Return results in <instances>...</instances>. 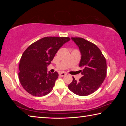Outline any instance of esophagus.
<instances>
[{
    "mask_svg": "<svg viewBox=\"0 0 126 126\" xmlns=\"http://www.w3.org/2000/svg\"><path fill=\"white\" fill-rule=\"evenodd\" d=\"M66 74H67V73H65V72H61V73H59V76L61 77L65 76Z\"/></svg>",
    "mask_w": 126,
    "mask_h": 126,
    "instance_id": "obj_1",
    "label": "esophagus"
}]
</instances>
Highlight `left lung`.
Returning <instances> with one entry per match:
<instances>
[{"label": "left lung", "instance_id": "1", "mask_svg": "<svg viewBox=\"0 0 126 126\" xmlns=\"http://www.w3.org/2000/svg\"><path fill=\"white\" fill-rule=\"evenodd\" d=\"M80 51L79 67L82 77L68 85L72 92L80 96H86L94 92L101 86L107 75V63L101 50L95 45L84 38L72 37Z\"/></svg>", "mask_w": 126, "mask_h": 126}]
</instances>
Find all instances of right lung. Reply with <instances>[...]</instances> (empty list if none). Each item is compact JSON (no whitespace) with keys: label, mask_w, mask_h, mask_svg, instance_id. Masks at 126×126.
Wrapping results in <instances>:
<instances>
[{"label":"right lung","mask_w":126,"mask_h":126,"mask_svg":"<svg viewBox=\"0 0 126 126\" xmlns=\"http://www.w3.org/2000/svg\"><path fill=\"white\" fill-rule=\"evenodd\" d=\"M69 37H47L31 44L21 57L18 73L23 88L33 96H44L49 93L58 78L57 72H47V66Z\"/></svg>","instance_id":"add662e5"}]
</instances>
